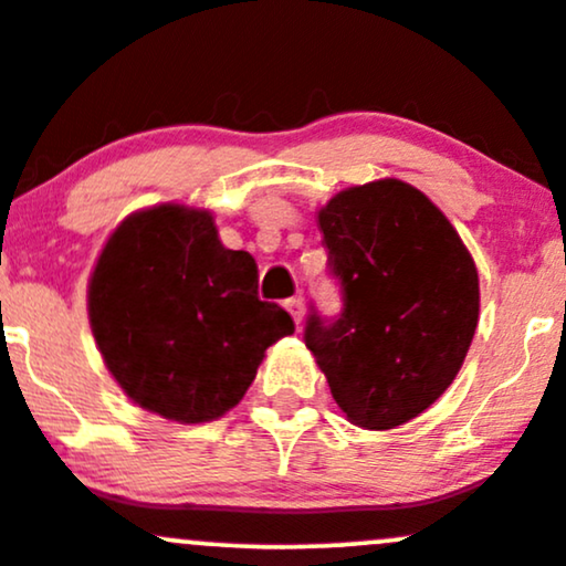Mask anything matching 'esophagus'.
Returning a JSON list of instances; mask_svg holds the SVG:
<instances>
[{
    "instance_id": "obj_1",
    "label": "esophagus",
    "mask_w": 566,
    "mask_h": 566,
    "mask_svg": "<svg viewBox=\"0 0 566 566\" xmlns=\"http://www.w3.org/2000/svg\"><path fill=\"white\" fill-rule=\"evenodd\" d=\"M285 310L291 312V317H294V323L298 325V323H302V317H304V298L302 296L285 298Z\"/></svg>"
}]
</instances>
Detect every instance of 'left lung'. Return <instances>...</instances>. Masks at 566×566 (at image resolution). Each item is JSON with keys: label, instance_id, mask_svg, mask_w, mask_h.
Segmentation results:
<instances>
[{"label": "left lung", "instance_id": "obj_1", "mask_svg": "<svg viewBox=\"0 0 566 566\" xmlns=\"http://www.w3.org/2000/svg\"><path fill=\"white\" fill-rule=\"evenodd\" d=\"M344 307L312 310L304 344L352 423L395 429L453 384L480 321V275L448 217L402 179L336 192L317 211Z\"/></svg>", "mask_w": 566, "mask_h": 566}]
</instances>
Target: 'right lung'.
<instances>
[{
	"instance_id": "add662e5",
	"label": "right lung",
	"mask_w": 566,
	"mask_h": 566,
	"mask_svg": "<svg viewBox=\"0 0 566 566\" xmlns=\"http://www.w3.org/2000/svg\"><path fill=\"white\" fill-rule=\"evenodd\" d=\"M249 251L224 249L214 217L161 203L126 217L86 291L92 336L111 376L139 408L206 423L243 400L264 352L294 334L256 296Z\"/></svg>"
}]
</instances>
